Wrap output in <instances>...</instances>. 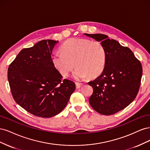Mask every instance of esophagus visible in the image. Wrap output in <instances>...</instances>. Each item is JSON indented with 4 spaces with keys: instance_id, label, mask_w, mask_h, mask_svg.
I'll list each match as a JSON object with an SVG mask.
<instances>
[{
    "instance_id": "esophagus-1",
    "label": "esophagus",
    "mask_w": 150,
    "mask_h": 150,
    "mask_svg": "<svg viewBox=\"0 0 150 150\" xmlns=\"http://www.w3.org/2000/svg\"><path fill=\"white\" fill-rule=\"evenodd\" d=\"M83 85L82 83H76V89H79L81 86Z\"/></svg>"
}]
</instances>
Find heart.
<instances>
[{"instance_id": "b5f03b06", "label": "heart", "mask_w": 150, "mask_h": 150, "mask_svg": "<svg viewBox=\"0 0 150 150\" xmlns=\"http://www.w3.org/2000/svg\"><path fill=\"white\" fill-rule=\"evenodd\" d=\"M62 52L52 56V63L63 76H67L77 67L73 76L83 79L88 76L96 78L103 71L106 62V51L98 41L84 38H72L61 47Z\"/></svg>"}]
</instances>
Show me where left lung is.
<instances>
[{
    "label": "left lung",
    "mask_w": 150,
    "mask_h": 150,
    "mask_svg": "<svg viewBox=\"0 0 150 150\" xmlns=\"http://www.w3.org/2000/svg\"><path fill=\"white\" fill-rule=\"evenodd\" d=\"M100 41L106 51V62L101 74L88 83L93 88L91 106L104 115L123 110L137 96L143 73L140 61L131 50L102 34H84Z\"/></svg>",
    "instance_id": "1"
}]
</instances>
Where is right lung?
I'll use <instances>...</instances> for the list:
<instances>
[{
  "label": "right lung",
  "instance_id": "add662e5",
  "mask_svg": "<svg viewBox=\"0 0 150 150\" xmlns=\"http://www.w3.org/2000/svg\"><path fill=\"white\" fill-rule=\"evenodd\" d=\"M58 42L42 40L24 48L8 66L7 78L15 101L34 116L51 117L67 105L75 83L64 79L54 67L52 49Z\"/></svg>",
  "mask_w": 150,
  "mask_h": 150
}]
</instances>
